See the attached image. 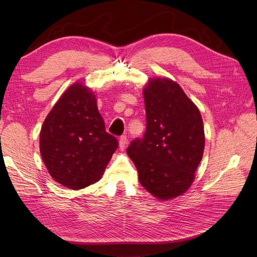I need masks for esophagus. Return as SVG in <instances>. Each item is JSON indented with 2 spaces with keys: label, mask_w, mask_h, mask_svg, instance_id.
Segmentation results:
<instances>
[{
  "label": "esophagus",
  "mask_w": 257,
  "mask_h": 257,
  "mask_svg": "<svg viewBox=\"0 0 257 257\" xmlns=\"http://www.w3.org/2000/svg\"><path fill=\"white\" fill-rule=\"evenodd\" d=\"M125 145H127V137L122 136V137H120L119 139V149L123 151L125 149Z\"/></svg>",
  "instance_id": "esophagus-1"
}]
</instances>
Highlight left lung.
<instances>
[{"mask_svg":"<svg viewBox=\"0 0 257 257\" xmlns=\"http://www.w3.org/2000/svg\"><path fill=\"white\" fill-rule=\"evenodd\" d=\"M143 92L146 134L127 152L141 185L157 199L171 200L194 181L205 145L203 121L199 108L170 78H148Z\"/></svg>","mask_w":257,"mask_h":257,"instance_id":"obj_1","label":"left lung"}]
</instances>
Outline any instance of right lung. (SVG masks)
<instances>
[{
	"mask_svg": "<svg viewBox=\"0 0 257 257\" xmlns=\"http://www.w3.org/2000/svg\"><path fill=\"white\" fill-rule=\"evenodd\" d=\"M117 147L106 133L95 92L81 81L63 92L41 128L40 151L48 173L72 190L99 181Z\"/></svg>",
	"mask_w": 257,
	"mask_h": 257,
	"instance_id": "add662e5",
	"label": "right lung"
}]
</instances>
